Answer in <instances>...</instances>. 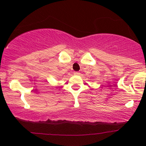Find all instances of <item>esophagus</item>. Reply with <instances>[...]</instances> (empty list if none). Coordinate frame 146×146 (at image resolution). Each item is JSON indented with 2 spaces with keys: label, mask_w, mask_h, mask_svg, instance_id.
Here are the masks:
<instances>
[{
  "label": "esophagus",
  "mask_w": 146,
  "mask_h": 146,
  "mask_svg": "<svg viewBox=\"0 0 146 146\" xmlns=\"http://www.w3.org/2000/svg\"><path fill=\"white\" fill-rule=\"evenodd\" d=\"M80 74V73H79V72H75V73H74V75H76V76H79Z\"/></svg>",
  "instance_id": "34e87169"
}]
</instances>
